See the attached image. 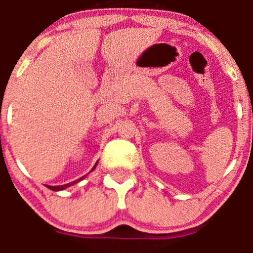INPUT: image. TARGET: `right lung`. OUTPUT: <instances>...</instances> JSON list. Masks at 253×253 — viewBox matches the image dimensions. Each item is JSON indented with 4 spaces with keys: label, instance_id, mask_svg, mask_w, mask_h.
<instances>
[{
    "label": "right lung",
    "instance_id": "right-lung-1",
    "mask_svg": "<svg viewBox=\"0 0 253 253\" xmlns=\"http://www.w3.org/2000/svg\"><path fill=\"white\" fill-rule=\"evenodd\" d=\"M96 164H98V163H96ZM96 164L94 165V167H93V169H91V171H93V170L95 169ZM84 177H85V176H82L81 178H78V180L73 181V182H70V183H67V185H61V186H47V188H50V190H52V191H62V190H66V188H68V187H70V186H73V185H75V183H77V182H79V181H82V180H83Z\"/></svg>",
    "mask_w": 253,
    "mask_h": 253
}]
</instances>
